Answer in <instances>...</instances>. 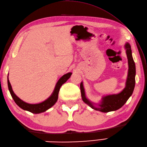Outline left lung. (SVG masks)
<instances>
[{"label": "left lung", "instance_id": "obj_1", "mask_svg": "<svg viewBox=\"0 0 147 147\" xmlns=\"http://www.w3.org/2000/svg\"><path fill=\"white\" fill-rule=\"evenodd\" d=\"M126 49L127 57L128 59L129 70L127 78L126 81V85L124 89L121 93L117 95H111L106 96L103 98L102 104H100L99 107H95L85 97V90L83 86V83L80 84V90L82 93V99L84 102L90 106L95 111H98L102 112H108L110 111H116L120 109L122 106L127 102V100L132 95L135 86V75H136V67L135 62L133 61L131 54V46L129 43H126L125 45Z\"/></svg>", "mask_w": 147, "mask_h": 147}]
</instances>
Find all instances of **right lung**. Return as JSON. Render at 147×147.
<instances>
[{"instance_id": "1", "label": "right lung", "mask_w": 147, "mask_h": 147, "mask_svg": "<svg viewBox=\"0 0 147 147\" xmlns=\"http://www.w3.org/2000/svg\"><path fill=\"white\" fill-rule=\"evenodd\" d=\"M71 74H72L71 73H69L64 74V76H62L61 78L59 79L57 84H56L55 90L54 92H53L52 95L44 102H43L42 103H40V104H27V103L21 100L20 98H18V96L15 95L14 92L12 91L11 83L9 82V79L7 78L8 88L12 98H13L14 102H16V104L19 107H21V109H23V110L28 111L30 112H32V113L39 114V113H41V112H45V111L50 109L52 106H53L55 104V103L57 102L58 99V94H59V90H60L61 86L62 85V84H64L65 82H66V81L71 77Z\"/></svg>"}]
</instances>
